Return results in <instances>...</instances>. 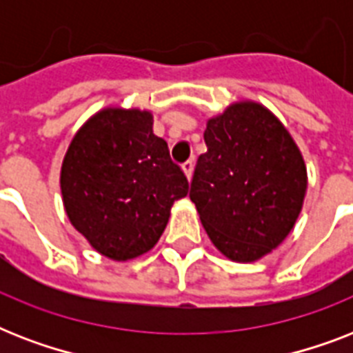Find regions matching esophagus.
Instances as JSON below:
<instances>
[{
	"label": "esophagus",
	"instance_id": "34e87169",
	"mask_svg": "<svg viewBox=\"0 0 353 353\" xmlns=\"http://www.w3.org/2000/svg\"><path fill=\"white\" fill-rule=\"evenodd\" d=\"M183 172H185V176H187V179L190 181L192 179V174H194V161L188 159L187 163H183Z\"/></svg>",
	"mask_w": 353,
	"mask_h": 353
}]
</instances>
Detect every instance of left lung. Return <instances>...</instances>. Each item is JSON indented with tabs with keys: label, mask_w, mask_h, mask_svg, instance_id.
<instances>
[{
	"label": "left lung",
	"mask_w": 353,
	"mask_h": 353,
	"mask_svg": "<svg viewBox=\"0 0 353 353\" xmlns=\"http://www.w3.org/2000/svg\"><path fill=\"white\" fill-rule=\"evenodd\" d=\"M190 199L210 241L234 262H254L295 227L306 165L284 124L262 104L234 102L207 121Z\"/></svg>",
	"instance_id": "obj_1"
}]
</instances>
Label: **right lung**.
<instances>
[{
  "instance_id": "right-lung-1",
  "label": "right lung",
  "mask_w": 353,
  "mask_h": 353,
  "mask_svg": "<svg viewBox=\"0 0 353 353\" xmlns=\"http://www.w3.org/2000/svg\"><path fill=\"white\" fill-rule=\"evenodd\" d=\"M150 112L106 108L69 144L60 172L71 225L104 256L124 262L148 252L165 231L174 201L188 194Z\"/></svg>"
}]
</instances>
